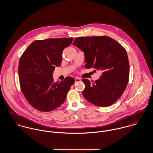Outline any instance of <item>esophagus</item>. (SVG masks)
Wrapping results in <instances>:
<instances>
[{
    "instance_id": "1",
    "label": "esophagus",
    "mask_w": 153,
    "mask_h": 153,
    "mask_svg": "<svg viewBox=\"0 0 153 153\" xmlns=\"http://www.w3.org/2000/svg\"><path fill=\"white\" fill-rule=\"evenodd\" d=\"M75 82H80L81 81V79L79 78H75Z\"/></svg>"
}]
</instances>
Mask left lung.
Segmentation results:
<instances>
[{
    "label": "left lung",
    "instance_id": "1",
    "mask_svg": "<svg viewBox=\"0 0 153 153\" xmlns=\"http://www.w3.org/2000/svg\"><path fill=\"white\" fill-rule=\"evenodd\" d=\"M73 45L84 52L87 69L94 68L102 72L95 81L82 79L85 85L82 92L84 98L98 107L113 104L128 82L130 65L125 48L107 36L78 37Z\"/></svg>",
    "mask_w": 153,
    "mask_h": 153
}]
</instances>
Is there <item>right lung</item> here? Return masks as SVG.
<instances>
[{"label": "right lung", "instance_id": "add662e5", "mask_svg": "<svg viewBox=\"0 0 153 153\" xmlns=\"http://www.w3.org/2000/svg\"><path fill=\"white\" fill-rule=\"evenodd\" d=\"M72 41V38L37 40L22 54L18 67L20 85L25 98L34 108L49 112L65 102L75 79L67 76L60 82H55L52 74L55 66L61 65L63 50Z\"/></svg>", "mask_w": 153, "mask_h": 153}]
</instances>
